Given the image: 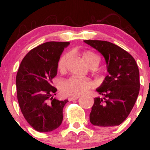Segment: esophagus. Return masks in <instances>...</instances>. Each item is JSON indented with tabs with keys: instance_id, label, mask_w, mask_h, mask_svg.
Returning <instances> with one entry per match:
<instances>
[{
	"instance_id": "esophagus-1",
	"label": "esophagus",
	"mask_w": 150,
	"mask_h": 150,
	"mask_svg": "<svg viewBox=\"0 0 150 150\" xmlns=\"http://www.w3.org/2000/svg\"><path fill=\"white\" fill-rule=\"evenodd\" d=\"M78 98H79V96H73V97H68V100H69L70 101H71L73 100H76V99H78Z\"/></svg>"
}]
</instances>
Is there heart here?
Instances as JSON below:
<instances>
[{"label":"heart","instance_id":"1","mask_svg":"<svg viewBox=\"0 0 150 150\" xmlns=\"http://www.w3.org/2000/svg\"><path fill=\"white\" fill-rule=\"evenodd\" d=\"M68 58H69L68 53H64L61 56L57 65L58 71L61 73L65 71L66 69ZM82 58L88 67H96L99 64L100 61L99 56L95 53L91 51H87L82 53ZM92 87V82L91 81L76 77H71L65 80L62 83L61 90L67 95L77 96L85 92Z\"/></svg>","mask_w":150,"mask_h":150}]
</instances>
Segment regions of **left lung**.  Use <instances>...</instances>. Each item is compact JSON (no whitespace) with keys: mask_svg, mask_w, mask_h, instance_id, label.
<instances>
[{"mask_svg":"<svg viewBox=\"0 0 150 150\" xmlns=\"http://www.w3.org/2000/svg\"><path fill=\"white\" fill-rule=\"evenodd\" d=\"M105 58L108 75L97 92L103 97L94 98L89 114L92 125L110 129L121 124L130 114L140 91V74L130 53L106 41L85 40Z\"/></svg>","mask_w":150,"mask_h":150,"instance_id":"8db88e82","label":"left lung"}]
</instances>
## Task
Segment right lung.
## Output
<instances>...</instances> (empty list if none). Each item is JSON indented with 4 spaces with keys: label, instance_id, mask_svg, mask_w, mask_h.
<instances>
[{
    "label": "right lung",
    "instance_id": "1",
    "mask_svg": "<svg viewBox=\"0 0 150 150\" xmlns=\"http://www.w3.org/2000/svg\"><path fill=\"white\" fill-rule=\"evenodd\" d=\"M69 42H49L34 48L22 59L16 76L18 100L27 123L38 132H51L63 121V109L68 99L59 101L52 80L57 65Z\"/></svg>",
    "mask_w": 150,
    "mask_h": 150
}]
</instances>
